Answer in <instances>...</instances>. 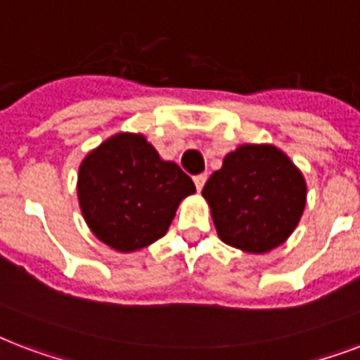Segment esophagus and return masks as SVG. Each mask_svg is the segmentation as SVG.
<instances>
[{"label":"esophagus","mask_w":360,"mask_h":360,"mask_svg":"<svg viewBox=\"0 0 360 360\" xmlns=\"http://www.w3.org/2000/svg\"><path fill=\"white\" fill-rule=\"evenodd\" d=\"M206 174H197V176L193 178V182H195V188H197V191H200V189L205 188V184H206Z\"/></svg>","instance_id":"1"}]
</instances>
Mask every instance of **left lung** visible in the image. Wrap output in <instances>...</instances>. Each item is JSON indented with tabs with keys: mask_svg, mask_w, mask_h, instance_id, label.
<instances>
[{
	"mask_svg": "<svg viewBox=\"0 0 360 360\" xmlns=\"http://www.w3.org/2000/svg\"><path fill=\"white\" fill-rule=\"evenodd\" d=\"M202 197L218 236L248 253H266L291 236L306 206L302 172L272 144H242L208 178Z\"/></svg>",
	"mask_w": 360,
	"mask_h": 360,
	"instance_id": "obj_1",
	"label": "left lung"
}]
</instances>
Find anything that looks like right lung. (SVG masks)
<instances>
[{
  "label": "right lung",
  "mask_w": 360,
  "mask_h": 360,
  "mask_svg": "<svg viewBox=\"0 0 360 360\" xmlns=\"http://www.w3.org/2000/svg\"><path fill=\"white\" fill-rule=\"evenodd\" d=\"M77 191L91 233L129 253L165 235L195 184L176 163L161 160L144 135L118 133L80 163Z\"/></svg>",
  "instance_id": "right-lung-1"
}]
</instances>
